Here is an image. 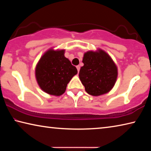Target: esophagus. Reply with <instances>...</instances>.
<instances>
[{
  "label": "esophagus",
  "mask_w": 151,
  "mask_h": 151,
  "mask_svg": "<svg viewBox=\"0 0 151 151\" xmlns=\"http://www.w3.org/2000/svg\"><path fill=\"white\" fill-rule=\"evenodd\" d=\"M76 68H77V70H78V72H79V70H80V68H81L80 66H79V65L76 66Z\"/></svg>",
  "instance_id": "esophagus-1"
}]
</instances>
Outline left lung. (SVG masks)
I'll return each instance as SVG.
<instances>
[{
    "label": "left lung",
    "mask_w": 151,
    "mask_h": 151,
    "mask_svg": "<svg viewBox=\"0 0 151 151\" xmlns=\"http://www.w3.org/2000/svg\"><path fill=\"white\" fill-rule=\"evenodd\" d=\"M79 78L88 94L100 96L111 90L116 83L118 70L111 57L101 49L84 54Z\"/></svg>",
    "instance_id": "left-lung-1"
}]
</instances>
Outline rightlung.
Returning a JSON list of instances; mask_svg holds the SVG:
<instances>
[{"mask_svg": "<svg viewBox=\"0 0 151 151\" xmlns=\"http://www.w3.org/2000/svg\"><path fill=\"white\" fill-rule=\"evenodd\" d=\"M65 50L49 49L40 58L35 68L38 84L43 91L60 96L67 84L77 74V69L65 57Z\"/></svg>", "mask_w": 151, "mask_h": 151, "instance_id": "1", "label": "right lung"}]
</instances>
